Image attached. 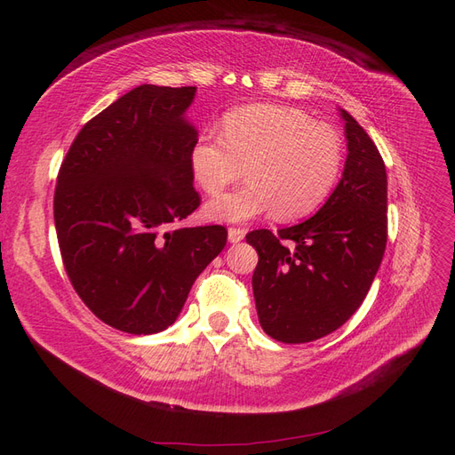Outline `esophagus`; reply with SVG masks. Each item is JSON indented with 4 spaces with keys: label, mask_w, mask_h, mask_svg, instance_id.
<instances>
[{
    "label": "esophagus",
    "mask_w": 455,
    "mask_h": 455,
    "mask_svg": "<svg viewBox=\"0 0 455 455\" xmlns=\"http://www.w3.org/2000/svg\"><path fill=\"white\" fill-rule=\"evenodd\" d=\"M228 239H229V243H241L244 239V229L229 228L228 229Z\"/></svg>",
    "instance_id": "34e87169"
}]
</instances>
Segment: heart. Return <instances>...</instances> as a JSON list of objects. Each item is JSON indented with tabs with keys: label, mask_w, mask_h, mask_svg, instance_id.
Returning a JSON list of instances; mask_svg holds the SVG:
<instances>
[{
	"label": "heart",
	"mask_w": 455,
	"mask_h": 455,
	"mask_svg": "<svg viewBox=\"0 0 455 455\" xmlns=\"http://www.w3.org/2000/svg\"><path fill=\"white\" fill-rule=\"evenodd\" d=\"M191 171L218 196L246 171V184L204 206L218 222H249L275 211L279 220L307 216L332 194L343 164V140L304 109L281 104L243 106L222 119V134L203 131L191 148Z\"/></svg>",
	"instance_id": "b5f03b06"
}]
</instances>
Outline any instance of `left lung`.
Returning <instances> with one entry per match:
<instances>
[{
    "label": "left lung",
    "instance_id": "1",
    "mask_svg": "<svg viewBox=\"0 0 455 455\" xmlns=\"http://www.w3.org/2000/svg\"><path fill=\"white\" fill-rule=\"evenodd\" d=\"M347 159L332 196L298 226L254 229L252 291L267 336L307 343L334 332L361 307L387 243V172L376 144L346 109ZM291 243L286 247L283 241Z\"/></svg>",
    "mask_w": 455,
    "mask_h": 455
}]
</instances>
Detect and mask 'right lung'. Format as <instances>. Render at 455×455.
<instances>
[{"mask_svg":"<svg viewBox=\"0 0 455 455\" xmlns=\"http://www.w3.org/2000/svg\"><path fill=\"white\" fill-rule=\"evenodd\" d=\"M196 87L140 85L81 129L60 164L54 228L84 304L112 328L156 334L224 251V226L172 228L201 204L184 119Z\"/></svg>","mask_w":455,"mask_h":455,"instance_id":"1","label":"right lung"}]
</instances>
